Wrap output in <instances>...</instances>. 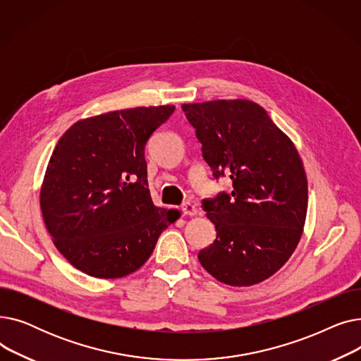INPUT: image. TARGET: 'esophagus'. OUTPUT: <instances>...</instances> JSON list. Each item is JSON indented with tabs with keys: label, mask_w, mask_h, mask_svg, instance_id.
<instances>
[{
	"label": "esophagus",
	"mask_w": 361,
	"mask_h": 361,
	"mask_svg": "<svg viewBox=\"0 0 361 361\" xmlns=\"http://www.w3.org/2000/svg\"><path fill=\"white\" fill-rule=\"evenodd\" d=\"M181 212L187 216H195L197 214V207L192 202H184L181 206Z\"/></svg>",
	"instance_id": "esophagus-1"
}]
</instances>
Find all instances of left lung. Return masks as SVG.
<instances>
[{
  "instance_id": "obj_1",
  "label": "left lung",
  "mask_w": 361,
  "mask_h": 361,
  "mask_svg": "<svg viewBox=\"0 0 361 361\" xmlns=\"http://www.w3.org/2000/svg\"><path fill=\"white\" fill-rule=\"evenodd\" d=\"M202 157L214 180L228 176L233 192L203 199L216 231L199 252L218 281L249 287L274 275L301 237L307 212V180L291 140L252 101L184 104Z\"/></svg>"
}]
</instances>
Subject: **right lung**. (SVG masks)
<instances>
[{
    "mask_svg": "<svg viewBox=\"0 0 361 361\" xmlns=\"http://www.w3.org/2000/svg\"><path fill=\"white\" fill-rule=\"evenodd\" d=\"M173 105L112 111L74 123L49 159L41 207L55 247L94 278L137 271L178 218L159 209L147 185L145 146Z\"/></svg>",
    "mask_w": 361,
    "mask_h": 361,
    "instance_id": "right-lung-1",
    "label": "right lung"
}]
</instances>
